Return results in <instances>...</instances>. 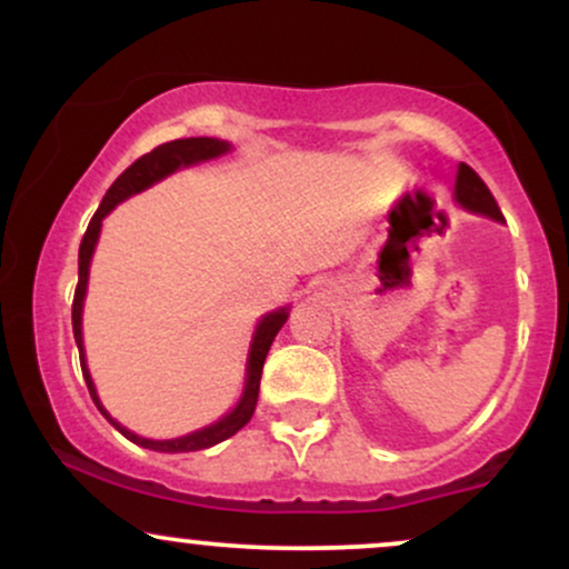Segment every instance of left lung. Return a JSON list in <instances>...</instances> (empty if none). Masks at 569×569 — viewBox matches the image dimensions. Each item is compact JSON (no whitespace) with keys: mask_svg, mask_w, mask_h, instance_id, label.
Returning <instances> with one entry per match:
<instances>
[{"mask_svg":"<svg viewBox=\"0 0 569 569\" xmlns=\"http://www.w3.org/2000/svg\"><path fill=\"white\" fill-rule=\"evenodd\" d=\"M455 202L460 208H466L468 213H479V217H487L492 221H506L502 219L498 202H495L492 192H489L485 181L479 179V173L473 168H468L466 162L457 166V176H455Z\"/></svg>","mask_w":569,"mask_h":569,"instance_id":"left-lung-1","label":"left lung"}]
</instances>
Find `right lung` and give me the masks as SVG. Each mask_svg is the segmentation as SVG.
I'll use <instances>...</instances> for the list:
<instances>
[{"label":"right lung","instance_id":"right-lung-1","mask_svg":"<svg viewBox=\"0 0 569 569\" xmlns=\"http://www.w3.org/2000/svg\"><path fill=\"white\" fill-rule=\"evenodd\" d=\"M230 152H232L230 141L208 139V136L160 143L158 149H152L149 154H143V158H139L133 166L126 168V171L117 176V181L109 187V192L103 194L101 206H98L93 219H90L88 232H84V238L80 243V280H77L74 305H71V329H74V342H77V350H80L82 377H84V382H88L90 398H93L98 411H101V415L107 417V420L112 422V426L120 430L128 441L139 443V447H143V449H154V452H171V455L198 452V449H208V447H213V443L230 439V436L238 433V430L243 428L248 420H251L253 409H257L259 380H262L264 358H267V352H270L272 339H276L280 329H283V323L289 321L291 305L278 307V310L264 312V316L259 318L257 329H253V337H251V348H248V358H246L243 393H240L238 403H234L227 415H221L217 422H211V426L198 428V430H192V433H184V436H176V439H143V436L128 430L122 422H117L114 417L109 415L107 407L101 403V398H98L93 377H90L88 358H84V337H82V310H84V297H88L90 262H93L98 238H101L103 219H107L122 200L133 198V194H139V192H143V189L158 184V181L168 179V176L176 171H184V168L200 166V162L224 158V154H230Z\"/></svg>","mask_w":569,"mask_h":569}]
</instances>
